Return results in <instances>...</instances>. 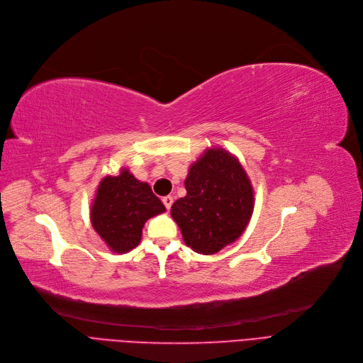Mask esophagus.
<instances>
[{
  "instance_id": "1",
  "label": "esophagus",
  "mask_w": 363,
  "mask_h": 363,
  "mask_svg": "<svg viewBox=\"0 0 363 363\" xmlns=\"http://www.w3.org/2000/svg\"><path fill=\"white\" fill-rule=\"evenodd\" d=\"M162 202H164V205H165V208L167 210H169L171 208V205H172V202H174V199H172V196H164L162 198Z\"/></svg>"
}]
</instances>
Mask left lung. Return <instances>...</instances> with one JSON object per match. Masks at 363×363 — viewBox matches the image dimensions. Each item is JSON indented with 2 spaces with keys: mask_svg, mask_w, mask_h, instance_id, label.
<instances>
[{
  "mask_svg": "<svg viewBox=\"0 0 363 363\" xmlns=\"http://www.w3.org/2000/svg\"><path fill=\"white\" fill-rule=\"evenodd\" d=\"M186 196L171 206L184 244L211 255L244 233L254 210V189L238 158L221 147L206 149L189 168Z\"/></svg>",
  "mask_w": 363,
  "mask_h": 363,
  "instance_id": "8db88e82",
  "label": "left lung"
}]
</instances>
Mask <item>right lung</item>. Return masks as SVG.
I'll return each mask as SVG.
<instances>
[{
  "label": "right lung",
  "instance_id": "right-lung-1",
  "mask_svg": "<svg viewBox=\"0 0 363 363\" xmlns=\"http://www.w3.org/2000/svg\"><path fill=\"white\" fill-rule=\"evenodd\" d=\"M164 211V203L153 195L150 186L123 168L119 176H108L100 182L90 218L111 251L124 254L139 245L145 223Z\"/></svg>",
  "mask_w": 363,
  "mask_h": 363
}]
</instances>
